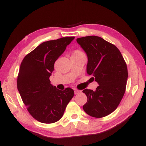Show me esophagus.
<instances>
[{"label": "esophagus", "mask_w": 146, "mask_h": 146, "mask_svg": "<svg viewBox=\"0 0 146 146\" xmlns=\"http://www.w3.org/2000/svg\"><path fill=\"white\" fill-rule=\"evenodd\" d=\"M80 93H81V91L77 90H74V94H75L76 95L80 94Z\"/></svg>", "instance_id": "esophagus-1"}]
</instances>
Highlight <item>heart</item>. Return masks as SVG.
I'll list each match as a JSON object with an SVG mask.
<instances>
[{
    "mask_svg": "<svg viewBox=\"0 0 146 146\" xmlns=\"http://www.w3.org/2000/svg\"><path fill=\"white\" fill-rule=\"evenodd\" d=\"M82 54H84V52L79 49H76L74 50V52H72V56H79V55H82Z\"/></svg>",
    "mask_w": 146,
    "mask_h": 146,
    "instance_id": "obj_1",
    "label": "heart"
}]
</instances>
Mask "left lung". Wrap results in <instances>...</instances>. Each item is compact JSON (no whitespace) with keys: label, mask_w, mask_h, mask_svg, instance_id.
Instances as JSON below:
<instances>
[{"label":"left lung","mask_w":146,"mask_h":146,"mask_svg":"<svg viewBox=\"0 0 146 146\" xmlns=\"http://www.w3.org/2000/svg\"><path fill=\"white\" fill-rule=\"evenodd\" d=\"M76 41L88 55L87 73L99 85L94 92L83 90L88 98L83 109L91 117H106L117 108L125 93L126 63L119 48L103 38L92 35Z\"/></svg>","instance_id":"1"}]
</instances>
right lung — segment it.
Segmentation results:
<instances>
[{"mask_svg": "<svg viewBox=\"0 0 146 146\" xmlns=\"http://www.w3.org/2000/svg\"><path fill=\"white\" fill-rule=\"evenodd\" d=\"M74 37L45 41L25 56L20 64L17 87L29 113L37 121L51 124L63 116L74 92L58 90L50 83L54 64Z\"/></svg>", "mask_w": 146, "mask_h": 146, "instance_id": "add662e5", "label": "right lung"}]
</instances>
